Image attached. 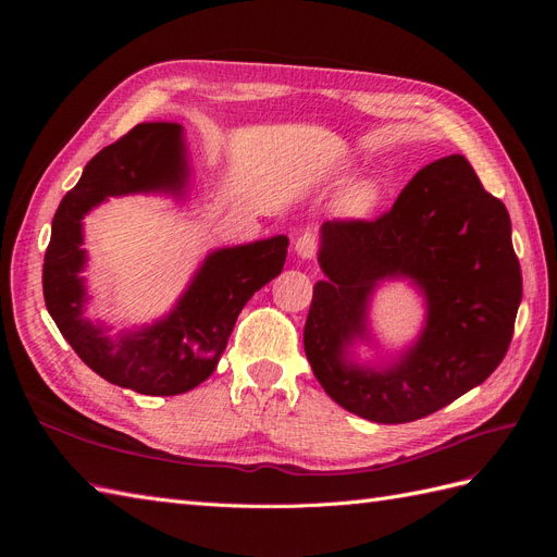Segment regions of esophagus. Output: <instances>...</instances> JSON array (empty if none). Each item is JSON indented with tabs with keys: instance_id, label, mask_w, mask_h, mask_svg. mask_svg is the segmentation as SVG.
<instances>
[{
	"instance_id": "1",
	"label": "esophagus",
	"mask_w": 557,
	"mask_h": 557,
	"mask_svg": "<svg viewBox=\"0 0 557 557\" xmlns=\"http://www.w3.org/2000/svg\"><path fill=\"white\" fill-rule=\"evenodd\" d=\"M318 248H320V242H318V237H315L313 232H305V234H301V237L295 242L297 256H299V258H305V260L313 258L315 252H318Z\"/></svg>"
}]
</instances>
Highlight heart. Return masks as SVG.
Segmentation results:
<instances>
[{"label": "heart", "mask_w": 557, "mask_h": 557, "mask_svg": "<svg viewBox=\"0 0 557 557\" xmlns=\"http://www.w3.org/2000/svg\"><path fill=\"white\" fill-rule=\"evenodd\" d=\"M376 199H379V185L372 181H364V183H358L356 188H350V193L346 195V207L352 213H364L376 205Z\"/></svg>", "instance_id": "obj_1"}]
</instances>
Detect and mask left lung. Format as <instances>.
I'll list each match as a JSON object with an SVG mask.
<instances>
[{
  "label": "left lung",
  "instance_id": "8db88e82",
  "mask_svg": "<svg viewBox=\"0 0 557 557\" xmlns=\"http://www.w3.org/2000/svg\"><path fill=\"white\" fill-rule=\"evenodd\" d=\"M305 350L325 393L374 423H411L483 383L504 360L522 297L509 211L462 156L423 166L374 221L334 218L318 256ZM409 275L426 290L429 327L383 373L343 362L363 333L373 285Z\"/></svg>",
  "mask_w": 557,
  "mask_h": 557
}]
</instances>
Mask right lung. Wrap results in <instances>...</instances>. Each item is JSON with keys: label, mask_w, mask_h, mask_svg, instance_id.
<instances>
[{"label": "right lung", "mask_w": 557, "mask_h": 557, "mask_svg": "<svg viewBox=\"0 0 557 557\" xmlns=\"http://www.w3.org/2000/svg\"><path fill=\"white\" fill-rule=\"evenodd\" d=\"M185 150L178 123H139L86 164L53 218L44 256V297L58 330L95 374L139 395H181L211 376L246 301L281 274L288 237H272L215 250L181 297L153 327L111 342L83 318L86 264L81 221L111 195L170 190L185 185Z\"/></svg>", "instance_id": "1"}]
</instances>
